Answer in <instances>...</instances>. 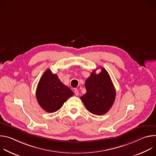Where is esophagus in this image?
<instances>
[{"instance_id":"1","label":"esophagus","mask_w":156,"mask_h":156,"mask_svg":"<svg viewBox=\"0 0 156 156\" xmlns=\"http://www.w3.org/2000/svg\"><path fill=\"white\" fill-rule=\"evenodd\" d=\"M75 94L76 95V96H78L79 95V91L78 90H75Z\"/></svg>"}]
</instances>
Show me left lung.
<instances>
[{
	"instance_id": "left-lung-1",
	"label": "left lung",
	"mask_w": 156,
	"mask_h": 156,
	"mask_svg": "<svg viewBox=\"0 0 156 156\" xmlns=\"http://www.w3.org/2000/svg\"><path fill=\"white\" fill-rule=\"evenodd\" d=\"M98 74L94 70L85 82L86 93L80 98L89 112L101 115L112 107L116 96L115 89L105 69Z\"/></svg>"
}]
</instances>
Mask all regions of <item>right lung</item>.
I'll return each mask as SVG.
<instances>
[{
  "mask_svg": "<svg viewBox=\"0 0 156 156\" xmlns=\"http://www.w3.org/2000/svg\"><path fill=\"white\" fill-rule=\"evenodd\" d=\"M73 91L60 81L50 69L41 76L36 89L37 101L42 109L52 113L59 110L64 102L73 95Z\"/></svg>",
  "mask_w": 156,
  "mask_h": 156,
  "instance_id": "add662e5",
  "label": "right lung"
}]
</instances>
